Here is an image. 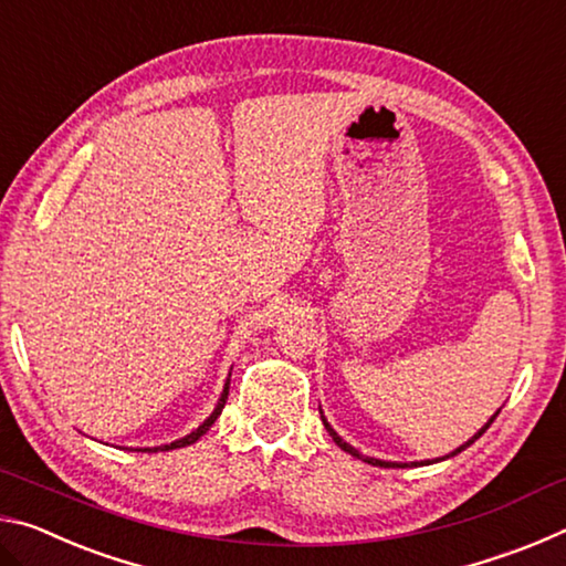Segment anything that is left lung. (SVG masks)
<instances>
[{"label":"left lung","instance_id":"8db88e82","mask_svg":"<svg viewBox=\"0 0 566 566\" xmlns=\"http://www.w3.org/2000/svg\"><path fill=\"white\" fill-rule=\"evenodd\" d=\"M500 411H502V409H496L494 415H492L490 419H486V424H484L482 429H479V432H476L472 439H467L464 444H459V447L454 449V452H449V454H444V457H437V459H424V462H387V459H377V457H367V454H361L359 449H354L349 442H344V439H342L337 432H334L332 424L327 421V417H324V411H322V409H319V415H322V424H324V429H327L329 437L334 439V442H337V447H339V449H344V452H347V454L357 457V459H361V462H367V464H371V467H387V469H389V467H401V469H405V467H424V464H432V462H444V459H449V457H457L459 452H464V449H467L469 444H474L476 439L482 437V434L486 432V429H490V424H492V421L496 419V415H500Z\"/></svg>","mask_w":566,"mask_h":566}]
</instances>
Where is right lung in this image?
I'll return each instance as SVG.
<instances>
[{
    "instance_id": "1",
    "label": "right lung",
    "mask_w": 566,
    "mask_h": 566,
    "mask_svg": "<svg viewBox=\"0 0 566 566\" xmlns=\"http://www.w3.org/2000/svg\"><path fill=\"white\" fill-rule=\"evenodd\" d=\"M232 377V375H229ZM229 377H227V381H224V389H222V395H219V399H217V405H214V411L212 415H209L202 424H199L195 432H189L187 437H179V439H175V442H169V444H159V447H145V449H137V452H169V449H179V447H187V444H195L197 439H202L205 434H207V429L214 424L217 421V417L222 415V409H224V405H227V395H229Z\"/></svg>"
}]
</instances>
